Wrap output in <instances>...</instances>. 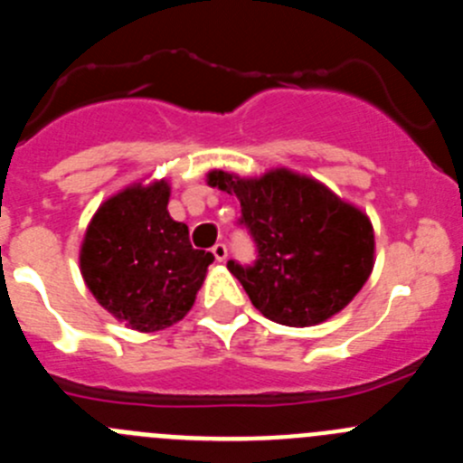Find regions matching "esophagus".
I'll return each mask as SVG.
<instances>
[{
  "label": "esophagus",
  "instance_id": "esophagus-1",
  "mask_svg": "<svg viewBox=\"0 0 463 463\" xmlns=\"http://www.w3.org/2000/svg\"><path fill=\"white\" fill-rule=\"evenodd\" d=\"M227 255H229L227 245H224V243H215V245H213V257H215V260L224 261V260H227Z\"/></svg>",
  "mask_w": 463,
  "mask_h": 463
}]
</instances>
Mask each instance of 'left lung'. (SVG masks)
I'll list each match as a JSON object with an SVG mask.
<instances>
[{"instance_id": "1", "label": "left lung", "mask_w": 463, "mask_h": 463, "mask_svg": "<svg viewBox=\"0 0 463 463\" xmlns=\"http://www.w3.org/2000/svg\"><path fill=\"white\" fill-rule=\"evenodd\" d=\"M208 183L241 202L239 227L255 261H227L252 306L288 326L320 325L354 298L373 269V227L320 183L289 171L241 181L224 171Z\"/></svg>"}]
</instances>
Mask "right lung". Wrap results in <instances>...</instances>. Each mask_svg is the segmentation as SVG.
<instances>
[{
	"label": "right lung",
	"mask_w": 463,
	"mask_h": 463,
	"mask_svg": "<svg viewBox=\"0 0 463 463\" xmlns=\"http://www.w3.org/2000/svg\"><path fill=\"white\" fill-rule=\"evenodd\" d=\"M169 185L129 187L104 203L88 227L80 271L94 298L138 331L185 317L215 257L190 243L187 224L166 211Z\"/></svg>",
	"instance_id": "obj_1"
}]
</instances>
